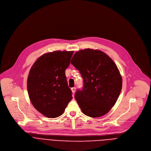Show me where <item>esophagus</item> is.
Returning <instances> with one entry per match:
<instances>
[{
	"instance_id": "34e87169",
	"label": "esophagus",
	"mask_w": 151,
	"mask_h": 151,
	"mask_svg": "<svg viewBox=\"0 0 151 151\" xmlns=\"http://www.w3.org/2000/svg\"><path fill=\"white\" fill-rule=\"evenodd\" d=\"M71 90L72 91V93L74 94L75 93V91H76V88L75 87H73V88H71Z\"/></svg>"
}]
</instances>
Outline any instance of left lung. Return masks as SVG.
<instances>
[{
  "label": "left lung",
  "instance_id": "obj_1",
  "mask_svg": "<svg viewBox=\"0 0 151 151\" xmlns=\"http://www.w3.org/2000/svg\"><path fill=\"white\" fill-rule=\"evenodd\" d=\"M71 63L83 79V87L75 98L82 112L97 118L109 112L122 89V77L114 61L101 51L85 49L76 52Z\"/></svg>",
  "mask_w": 151,
  "mask_h": 151
}]
</instances>
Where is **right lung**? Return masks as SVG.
<instances>
[{
	"label": "right lung",
	"mask_w": 151,
	"mask_h": 151,
	"mask_svg": "<svg viewBox=\"0 0 151 151\" xmlns=\"http://www.w3.org/2000/svg\"><path fill=\"white\" fill-rule=\"evenodd\" d=\"M73 51H56L40 56L33 64L27 78V91L35 108L54 118L61 115L72 100L65 70Z\"/></svg>",
	"instance_id": "add662e5"
}]
</instances>
